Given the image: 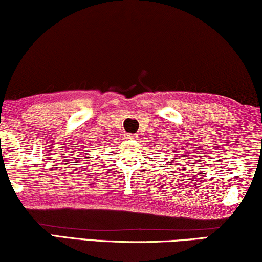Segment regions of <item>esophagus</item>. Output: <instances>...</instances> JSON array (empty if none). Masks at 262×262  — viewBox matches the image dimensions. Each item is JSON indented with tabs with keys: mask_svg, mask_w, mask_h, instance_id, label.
<instances>
[{
	"mask_svg": "<svg viewBox=\"0 0 262 262\" xmlns=\"http://www.w3.org/2000/svg\"><path fill=\"white\" fill-rule=\"evenodd\" d=\"M125 137H126L127 139H135V138H137V135H135V134H125Z\"/></svg>",
	"mask_w": 262,
	"mask_h": 262,
	"instance_id": "obj_1",
	"label": "esophagus"
}]
</instances>
